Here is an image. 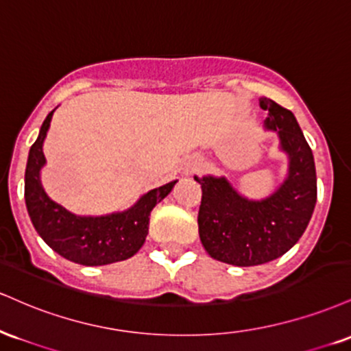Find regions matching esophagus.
Instances as JSON below:
<instances>
[{"label": "esophagus", "instance_id": "obj_1", "mask_svg": "<svg viewBox=\"0 0 351 351\" xmlns=\"http://www.w3.org/2000/svg\"><path fill=\"white\" fill-rule=\"evenodd\" d=\"M197 166H199V160H197L195 158H189V159H185V160H184V164H182V172H184L185 176L192 174V172L195 171V169H197Z\"/></svg>", "mask_w": 351, "mask_h": 351}]
</instances>
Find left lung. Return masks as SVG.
Listing matches in <instances>:
<instances>
[{"label":"left lung","instance_id":"obj_1","mask_svg":"<svg viewBox=\"0 0 351 351\" xmlns=\"http://www.w3.org/2000/svg\"><path fill=\"white\" fill-rule=\"evenodd\" d=\"M267 111L265 130L279 138L287 174L263 199H248L225 176H193L202 187L199 234L207 253L233 266H258L287 253L306 232L317 202L312 149L292 111L259 98Z\"/></svg>","mask_w":351,"mask_h":351}]
</instances>
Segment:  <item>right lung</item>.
<instances>
[{"mask_svg": "<svg viewBox=\"0 0 351 351\" xmlns=\"http://www.w3.org/2000/svg\"><path fill=\"white\" fill-rule=\"evenodd\" d=\"M53 111L44 119L39 136L29 149L24 174V199L36 232L57 254L77 265L103 266L134 256L149 232L151 210L166 199L177 180L143 193L123 212L106 215L72 213L53 202L40 182V171L45 166L43 146Z\"/></svg>", "mask_w": 351, "mask_h": 351, "instance_id": "right-lung-1", "label": "right lung"}]
</instances>
